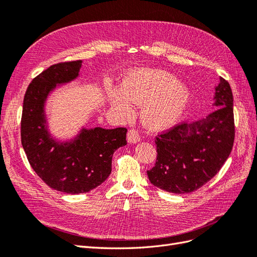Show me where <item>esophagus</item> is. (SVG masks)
I'll list each match as a JSON object with an SVG mask.
<instances>
[{"label": "esophagus", "mask_w": 257, "mask_h": 257, "mask_svg": "<svg viewBox=\"0 0 257 257\" xmlns=\"http://www.w3.org/2000/svg\"><path fill=\"white\" fill-rule=\"evenodd\" d=\"M127 140L130 143H137L141 140V137L139 135V131L136 129H130L127 134Z\"/></svg>", "instance_id": "1"}]
</instances>
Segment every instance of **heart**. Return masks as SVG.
Instances as JSON below:
<instances>
[{
	"label": "heart",
	"instance_id": "1",
	"mask_svg": "<svg viewBox=\"0 0 257 257\" xmlns=\"http://www.w3.org/2000/svg\"><path fill=\"white\" fill-rule=\"evenodd\" d=\"M121 89L109 88L107 101L123 117L133 114V100L143 104L142 120L151 129L171 126L185 111L189 100L187 88L171 74L159 70H141L130 73Z\"/></svg>",
	"mask_w": 257,
	"mask_h": 257
}]
</instances>
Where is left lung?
I'll return each mask as SVG.
<instances>
[{"instance_id":"8db88e82","label":"left lung","mask_w":257,"mask_h":257,"mask_svg":"<svg viewBox=\"0 0 257 257\" xmlns=\"http://www.w3.org/2000/svg\"><path fill=\"white\" fill-rule=\"evenodd\" d=\"M214 112L181 122L156 137V164L148 171L154 186L174 194L192 193L221 170L234 141L233 98L223 77L215 87Z\"/></svg>"}]
</instances>
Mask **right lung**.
<instances>
[{
    "label": "right lung",
    "instance_id": "obj_1",
    "mask_svg": "<svg viewBox=\"0 0 257 257\" xmlns=\"http://www.w3.org/2000/svg\"><path fill=\"white\" fill-rule=\"evenodd\" d=\"M82 60L50 65L28 86L21 116V144L35 173L56 190L83 194L102 184L112 171L114 152L127 144L126 128L82 129L70 142L50 137L44 106L57 84L75 79Z\"/></svg>",
    "mask_w": 257,
    "mask_h": 257
}]
</instances>
